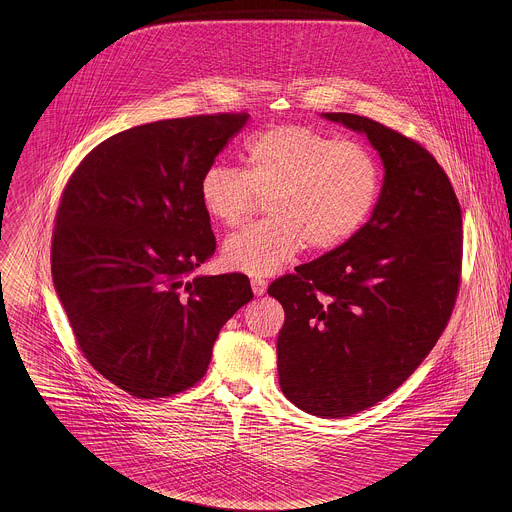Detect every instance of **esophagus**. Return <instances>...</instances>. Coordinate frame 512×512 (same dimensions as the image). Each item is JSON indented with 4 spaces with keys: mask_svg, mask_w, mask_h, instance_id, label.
Here are the masks:
<instances>
[{
    "mask_svg": "<svg viewBox=\"0 0 512 512\" xmlns=\"http://www.w3.org/2000/svg\"><path fill=\"white\" fill-rule=\"evenodd\" d=\"M266 288H268V284H266L264 280H260V278L252 280V290H254L256 295H264V293H266Z\"/></svg>",
    "mask_w": 512,
    "mask_h": 512,
    "instance_id": "34e87169",
    "label": "esophagus"
}]
</instances>
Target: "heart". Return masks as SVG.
Returning <instances> with one entry per match:
<instances>
[{"label":"heart","instance_id":"b5f03b06","mask_svg":"<svg viewBox=\"0 0 512 512\" xmlns=\"http://www.w3.org/2000/svg\"><path fill=\"white\" fill-rule=\"evenodd\" d=\"M380 169L359 142H337L305 126H274L244 147V169L211 165L199 201L222 226H236L266 197L270 219L232 234L222 246L228 268L270 276L307 244L327 252L345 244L370 217Z\"/></svg>","mask_w":512,"mask_h":512}]
</instances>
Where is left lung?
<instances>
[{
  "label": "left lung",
  "instance_id": "8db88e82",
  "mask_svg": "<svg viewBox=\"0 0 512 512\" xmlns=\"http://www.w3.org/2000/svg\"><path fill=\"white\" fill-rule=\"evenodd\" d=\"M323 116L380 153L382 191L345 244L268 293L286 311L282 392L307 414L345 418L390 396L438 343L459 292L463 230L453 185L426 147L365 116Z\"/></svg>",
  "mask_w": 512,
  "mask_h": 512
}]
</instances>
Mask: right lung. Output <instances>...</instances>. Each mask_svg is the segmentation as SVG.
Wrapping results in <instances>:
<instances>
[{
	"instance_id": "add662e5",
	"label": "right lung",
	"mask_w": 512,
	"mask_h": 512,
	"mask_svg": "<svg viewBox=\"0 0 512 512\" xmlns=\"http://www.w3.org/2000/svg\"><path fill=\"white\" fill-rule=\"evenodd\" d=\"M248 114H203L120 132L67 181L51 272L84 359L136 398L207 372L220 327L254 293L244 274L193 276L215 254L199 179Z\"/></svg>"
}]
</instances>
